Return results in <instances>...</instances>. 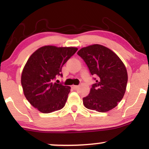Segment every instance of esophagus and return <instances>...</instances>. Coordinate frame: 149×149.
<instances>
[{"label":"esophagus","mask_w":149,"mask_h":149,"mask_svg":"<svg viewBox=\"0 0 149 149\" xmlns=\"http://www.w3.org/2000/svg\"><path fill=\"white\" fill-rule=\"evenodd\" d=\"M72 88L73 90H77L78 88V85H72Z\"/></svg>","instance_id":"34e87169"}]
</instances>
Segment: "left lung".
<instances>
[{
  "label": "left lung",
  "mask_w": 149,
  "mask_h": 149,
  "mask_svg": "<svg viewBox=\"0 0 149 149\" xmlns=\"http://www.w3.org/2000/svg\"><path fill=\"white\" fill-rule=\"evenodd\" d=\"M96 83L83 99L87 109L98 112L111 110L122 100L126 90L127 73L117 54L103 45H92L78 51Z\"/></svg>",
  "instance_id": "8db88e82"
}]
</instances>
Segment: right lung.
I'll return each mask as SVG.
<instances>
[{"label": "right lung", "instance_id": "obj_1", "mask_svg": "<svg viewBox=\"0 0 149 149\" xmlns=\"http://www.w3.org/2000/svg\"><path fill=\"white\" fill-rule=\"evenodd\" d=\"M73 47H40L29 58L22 73L24 94L29 102L43 113L60 110L64 107L69 86L54 83L57 76H62L63 65L76 52Z\"/></svg>", "mask_w": 149, "mask_h": 149}]
</instances>
